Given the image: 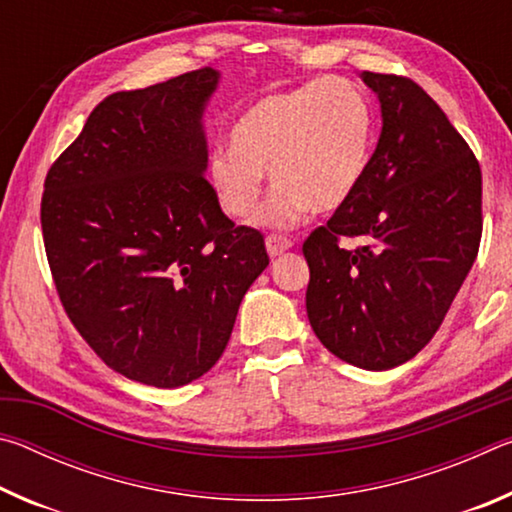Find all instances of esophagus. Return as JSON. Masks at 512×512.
Wrapping results in <instances>:
<instances>
[{
	"instance_id": "esophagus-1",
	"label": "esophagus",
	"mask_w": 512,
	"mask_h": 512,
	"mask_svg": "<svg viewBox=\"0 0 512 512\" xmlns=\"http://www.w3.org/2000/svg\"><path fill=\"white\" fill-rule=\"evenodd\" d=\"M291 246H293V241L284 235H268L266 237V250L271 257L282 255L284 250H289Z\"/></svg>"
}]
</instances>
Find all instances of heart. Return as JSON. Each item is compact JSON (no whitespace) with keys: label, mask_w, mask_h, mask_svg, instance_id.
Returning a JSON list of instances; mask_svg holds the SVG:
<instances>
[{"label":"heart","mask_w":512,"mask_h":512,"mask_svg":"<svg viewBox=\"0 0 512 512\" xmlns=\"http://www.w3.org/2000/svg\"><path fill=\"white\" fill-rule=\"evenodd\" d=\"M375 119L363 92L345 79H316L268 92L241 112L232 144L216 146L207 180L221 210L246 219L264 192V171L277 185L259 223L291 228L309 212H334L366 176Z\"/></svg>","instance_id":"b5f03b06"}]
</instances>
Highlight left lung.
<instances>
[{
    "mask_svg": "<svg viewBox=\"0 0 512 512\" xmlns=\"http://www.w3.org/2000/svg\"><path fill=\"white\" fill-rule=\"evenodd\" d=\"M381 103L366 176L302 244L307 316L336 357L366 370L413 359L443 325L479 253L481 167L418 83L363 72ZM343 238H363L357 249Z\"/></svg>",
    "mask_w": 512,
    "mask_h": 512,
    "instance_id": "8db88e82",
    "label": "left lung"
}]
</instances>
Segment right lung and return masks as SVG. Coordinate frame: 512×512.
Returning <instances> with one entry per match:
<instances>
[{
  "label": "right lung",
  "mask_w": 512,
  "mask_h": 512,
  "mask_svg": "<svg viewBox=\"0 0 512 512\" xmlns=\"http://www.w3.org/2000/svg\"><path fill=\"white\" fill-rule=\"evenodd\" d=\"M216 83L201 67L108 94L42 192L67 318L106 366L155 388L185 386L219 361L268 266L262 232L232 223L203 176L201 117Z\"/></svg>",
  "instance_id": "1"
}]
</instances>
